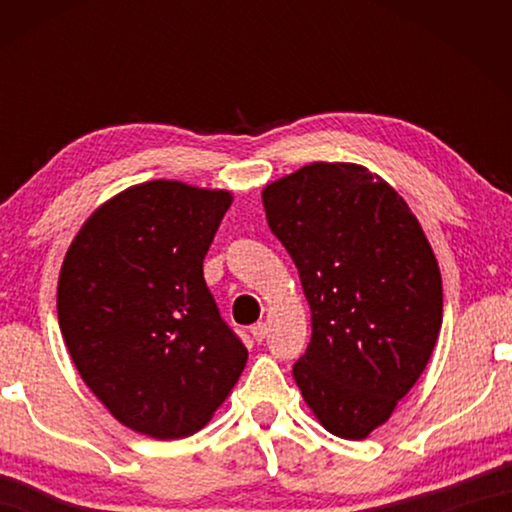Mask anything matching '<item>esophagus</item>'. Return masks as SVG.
<instances>
[{
	"mask_svg": "<svg viewBox=\"0 0 512 512\" xmlns=\"http://www.w3.org/2000/svg\"><path fill=\"white\" fill-rule=\"evenodd\" d=\"M266 332H268L266 323H255L253 327H250V334H253V339H255L257 343H262V341L266 339Z\"/></svg>",
	"mask_w": 512,
	"mask_h": 512,
	"instance_id": "esophagus-1",
	"label": "esophagus"
}]
</instances>
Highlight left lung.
<instances>
[{
	"label": "left lung",
	"instance_id": "1",
	"mask_svg": "<svg viewBox=\"0 0 512 512\" xmlns=\"http://www.w3.org/2000/svg\"><path fill=\"white\" fill-rule=\"evenodd\" d=\"M262 198L311 309L293 379L329 433L363 440L429 363L443 325L436 255L404 198L361 164H307Z\"/></svg>",
	"mask_w": 512,
	"mask_h": 512
}]
</instances>
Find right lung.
Segmentation results:
<instances>
[{
    "label": "right lung",
    "instance_id": "obj_1",
    "mask_svg": "<svg viewBox=\"0 0 512 512\" xmlns=\"http://www.w3.org/2000/svg\"><path fill=\"white\" fill-rule=\"evenodd\" d=\"M232 194L149 180L103 203L69 246L58 325L76 370L128 429L158 440L212 420L248 361L203 259Z\"/></svg>",
    "mask_w": 512,
    "mask_h": 512
}]
</instances>
